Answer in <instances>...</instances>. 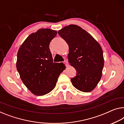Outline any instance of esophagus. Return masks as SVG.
I'll list each match as a JSON object with an SVG mask.
<instances>
[{
    "instance_id": "esophagus-1",
    "label": "esophagus",
    "mask_w": 124,
    "mask_h": 124,
    "mask_svg": "<svg viewBox=\"0 0 124 124\" xmlns=\"http://www.w3.org/2000/svg\"><path fill=\"white\" fill-rule=\"evenodd\" d=\"M63 63L64 64H65L66 66H67V67H68V66H69V64H68V62L67 60H64Z\"/></svg>"
}]
</instances>
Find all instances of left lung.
I'll list each match as a JSON object with an SVG mask.
<instances>
[{
    "mask_svg": "<svg viewBox=\"0 0 124 124\" xmlns=\"http://www.w3.org/2000/svg\"><path fill=\"white\" fill-rule=\"evenodd\" d=\"M58 33L68 44V62L77 72L76 76L71 78L73 86L82 92L92 91L100 80L104 64L100 45L77 25H67Z\"/></svg>",
    "mask_w": 124,
    "mask_h": 124,
    "instance_id": "left-lung-1",
    "label": "left lung"
}]
</instances>
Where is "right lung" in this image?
Wrapping results in <instances>:
<instances>
[{
    "label": "right lung",
    "instance_id": "1",
    "mask_svg": "<svg viewBox=\"0 0 124 124\" xmlns=\"http://www.w3.org/2000/svg\"><path fill=\"white\" fill-rule=\"evenodd\" d=\"M57 31L43 28L28 37L17 53L16 69L23 84L35 95L43 96L55 87L65 68L63 63H54L49 46Z\"/></svg>",
    "mask_w": 124,
    "mask_h": 124
}]
</instances>
